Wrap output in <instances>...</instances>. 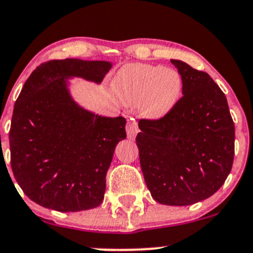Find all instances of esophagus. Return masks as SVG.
Returning a JSON list of instances; mask_svg holds the SVG:
<instances>
[{
  "label": "esophagus",
  "mask_w": 253,
  "mask_h": 253,
  "mask_svg": "<svg viewBox=\"0 0 253 253\" xmlns=\"http://www.w3.org/2000/svg\"><path fill=\"white\" fill-rule=\"evenodd\" d=\"M126 131H127V137H128L129 139H134V137H136L137 133L139 132L138 126H137V122L134 121V120H128V121H127Z\"/></svg>",
  "instance_id": "34e87169"
}]
</instances>
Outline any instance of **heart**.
Masks as SVG:
<instances>
[{
  "mask_svg": "<svg viewBox=\"0 0 253 253\" xmlns=\"http://www.w3.org/2000/svg\"><path fill=\"white\" fill-rule=\"evenodd\" d=\"M112 93L125 106H136L148 120H162L180 103L183 82L175 68L128 63L112 79Z\"/></svg>",
  "mask_w": 253,
  "mask_h": 253,
  "instance_id": "b5f03b06",
  "label": "heart"
}]
</instances>
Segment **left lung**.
Here are the masks:
<instances>
[{
  "label": "left lung",
  "instance_id": "8db88e82",
  "mask_svg": "<svg viewBox=\"0 0 253 253\" xmlns=\"http://www.w3.org/2000/svg\"><path fill=\"white\" fill-rule=\"evenodd\" d=\"M171 63L182 77L183 96L164 119L139 121L136 144L152 197L190 206L214 195L230 174L235 126L225 94L208 73Z\"/></svg>",
  "mask_w": 253,
  "mask_h": 253
}]
</instances>
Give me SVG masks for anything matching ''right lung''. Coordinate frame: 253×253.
<instances>
[{
    "label": "right lung",
    "instance_id": "right-lung-1",
    "mask_svg": "<svg viewBox=\"0 0 253 253\" xmlns=\"http://www.w3.org/2000/svg\"><path fill=\"white\" fill-rule=\"evenodd\" d=\"M109 61L53 60L33 71L14 104L9 129L11 167L23 192L58 211L96 208L126 119L103 117L73 99L71 79L100 84Z\"/></svg>",
    "mask_w": 253,
    "mask_h": 253
}]
</instances>
